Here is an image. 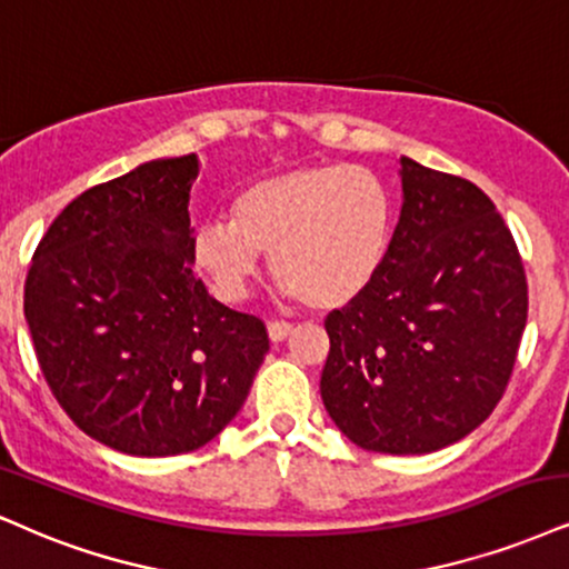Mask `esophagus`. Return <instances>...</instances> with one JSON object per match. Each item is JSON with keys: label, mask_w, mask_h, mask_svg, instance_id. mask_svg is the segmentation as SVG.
<instances>
[{"label": "esophagus", "mask_w": 569, "mask_h": 569, "mask_svg": "<svg viewBox=\"0 0 569 569\" xmlns=\"http://www.w3.org/2000/svg\"><path fill=\"white\" fill-rule=\"evenodd\" d=\"M292 327L290 321H269V338L273 340V342H282V340H287L292 335Z\"/></svg>", "instance_id": "obj_1"}]
</instances>
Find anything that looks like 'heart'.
<instances>
[{
	"instance_id": "b5f03b06",
	"label": "heart",
	"mask_w": 569,
	"mask_h": 569,
	"mask_svg": "<svg viewBox=\"0 0 569 569\" xmlns=\"http://www.w3.org/2000/svg\"><path fill=\"white\" fill-rule=\"evenodd\" d=\"M392 194L359 163L298 166L242 187L227 221L194 231L192 258L216 298L242 300L258 252L273 279L311 308L361 296L382 269L392 237Z\"/></svg>"
}]
</instances>
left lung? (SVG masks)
<instances>
[{
    "label": "left lung",
    "instance_id": "1",
    "mask_svg": "<svg viewBox=\"0 0 569 569\" xmlns=\"http://www.w3.org/2000/svg\"><path fill=\"white\" fill-rule=\"evenodd\" d=\"M403 206L382 269L325 319L321 401L356 446L430 453L486 422L528 321L515 237L472 181L401 158Z\"/></svg>",
    "mask_w": 569,
    "mask_h": 569
}]
</instances>
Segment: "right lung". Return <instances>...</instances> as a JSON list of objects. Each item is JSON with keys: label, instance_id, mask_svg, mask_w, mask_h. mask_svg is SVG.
<instances>
[{"label": "right lung", "instance_id": "obj_1", "mask_svg": "<svg viewBox=\"0 0 569 569\" xmlns=\"http://www.w3.org/2000/svg\"><path fill=\"white\" fill-rule=\"evenodd\" d=\"M198 156L134 168L70 200L33 252L23 311L73 425L131 456L194 451L227 427L269 350L266 325L192 273Z\"/></svg>", "mask_w": 569, "mask_h": 569}]
</instances>
